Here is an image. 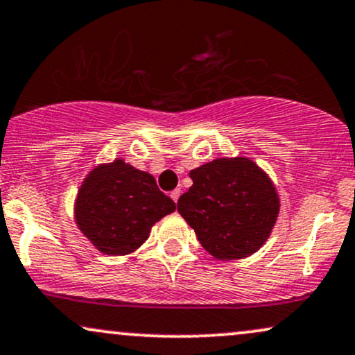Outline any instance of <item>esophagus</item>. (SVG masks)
I'll return each instance as SVG.
<instances>
[{"label": "esophagus", "mask_w": 355, "mask_h": 355, "mask_svg": "<svg viewBox=\"0 0 355 355\" xmlns=\"http://www.w3.org/2000/svg\"><path fill=\"white\" fill-rule=\"evenodd\" d=\"M170 198H172L175 203H177L178 201V198H180V190H173V191H170Z\"/></svg>", "instance_id": "esophagus-1"}]
</instances>
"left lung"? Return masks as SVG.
<instances>
[{
	"label": "left lung",
	"mask_w": 355,
	"mask_h": 355,
	"mask_svg": "<svg viewBox=\"0 0 355 355\" xmlns=\"http://www.w3.org/2000/svg\"><path fill=\"white\" fill-rule=\"evenodd\" d=\"M190 177L193 185L177 208L200 244L219 260L254 254L270 236L280 209L270 178L244 157L213 160Z\"/></svg>",
	"instance_id": "obj_1"
}]
</instances>
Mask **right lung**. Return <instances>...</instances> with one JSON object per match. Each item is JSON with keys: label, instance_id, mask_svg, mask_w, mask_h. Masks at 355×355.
Instances as JSON below:
<instances>
[{"label": "right lung", "instance_id": "right-lung-1", "mask_svg": "<svg viewBox=\"0 0 355 355\" xmlns=\"http://www.w3.org/2000/svg\"><path fill=\"white\" fill-rule=\"evenodd\" d=\"M173 211V200L159 190L152 175L116 160L88 175L75 216L80 231L101 252L124 255L149 237L152 224Z\"/></svg>", "mask_w": 355, "mask_h": 355}]
</instances>
